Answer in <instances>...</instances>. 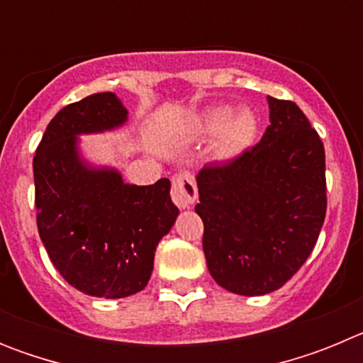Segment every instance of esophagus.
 I'll return each instance as SVG.
<instances>
[{
    "label": "esophagus",
    "instance_id": "34e87169",
    "mask_svg": "<svg viewBox=\"0 0 363 363\" xmlns=\"http://www.w3.org/2000/svg\"><path fill=\"white\" fill-rule=\"evenodd\" d=\"M172 201L178 205L179 209H189L198 198L196 184L194 178L189 172H178L172 176Z\"/></svg>",
    "mask_w": 363,
    "mask_h": 363
}]
</instances>
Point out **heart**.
<instances>
[{
  "label": "heart",
  "instance_id": "1",
  "mask_svg": "<svg viewBox=\"0 0 363 363\" xmlns=\"http://www.w3.org/2000/svg\"><path fill=\"white\" fill-rule=\"evenodd\" d=\"M198 133L203 136L214 134V154L220 160L236 158L255 142L258 121L252 111L229 107H214L205 111L198 120Z\"/></svg>",
  "mask_w": 363,
  "mask_h": 363
}]
</instances>
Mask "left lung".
<instances>
[{
  "mask_svg": "<svg viewBox=\"0 0 363 363\" xmlns=\"http://www.w3.org/2000/svg\"><path fill=\"white\" fill-rule=\"evenodd\" d=\"M258 145L196 176L203 252L223 289L262 296L306 264L325 220V150L294 101L267 98Z\"/></svg>",
  "mask_w": 363,
  "mask_h": 363,
  "instance_id": "8db88e82",
  "label": "left lung"
}]
</instances>
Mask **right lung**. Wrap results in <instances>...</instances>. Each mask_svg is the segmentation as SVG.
<instances>
[{
	"label": "right lung",
	"instance_id": "right-lung-1",
	"mask_svg": "<svg viewBox=\"0 0 363 363\" xmlns=\"http://www.w3.org/2000/svg\"><path fill=\"white\" fill-rule=\"evenodd\" d=\"M125 121L127 108L116 94L86 96L50 120L32 162L41 242L60 274L89 296L140 293L158 242L179 213L167 178L129 185L114 169H94L79 158V134Z\"/></svg>",
	"mask_w": 363,
	"mask_h": 363
}]
</instances>
